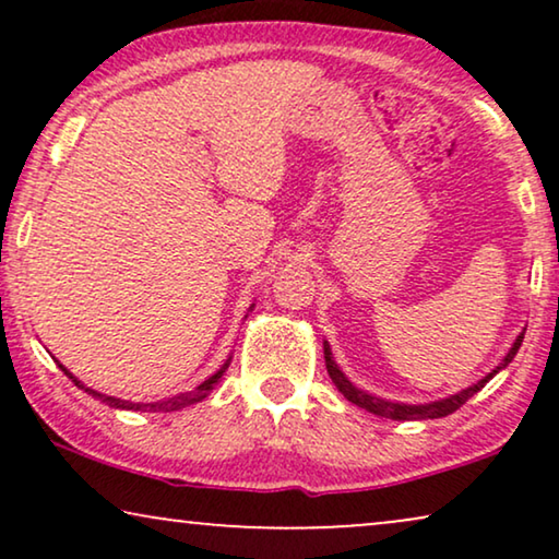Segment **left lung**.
Instances as JSON below:
<instances>
[{"instance_id": "1", "label": "left lung", "mask_w": 559, "mask_h": 559, "mask_svg": "<svg viewBox=\"0 0 559 559\" xmlns=\"http://www.w3.org/2000/svg\"><path fill=\"white\" fill-rule=\"evenodd\" d=\"M524 341V331L516 335L514 346L509 348V354L503 356V361L496 366V369L491 373H486L484 379L476 381V384L463 389V392H457L453 396H445V400H438V402H430V404H404V402H389V400H379V396H373L369 392H361V389L354 386L348 381L346 373H343L338 369V364L333 361V354H331V346H328V341L323 343V354H325V366H328V373H331L333 384L338 386V392L346 396L348 402H354L356 407H361L366 412H371V415H379V417H386V419H400V423H404V419H438V417H448L453 415L455 409H461L465 402L471 400L473 394L480 392V389L486 386L488 379H493L496 373H499L501 369H507V366L511 364V358L516 356L519 346H522Z\"/></svg>"}]
</instances>
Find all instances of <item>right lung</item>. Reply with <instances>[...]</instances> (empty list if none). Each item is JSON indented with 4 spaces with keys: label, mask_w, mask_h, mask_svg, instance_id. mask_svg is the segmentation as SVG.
Listing matches in <instances>:
<instances>
[{
    "label": "right lung",
    "mask_w": 559,
    "mask_h": 559,
    "mask_svg": "<svg viewBox=\"0 0 559 559\" xmlns=\"http://www.w3.org/2000/svg\"><path fill=\"white\" fill-rule=\"evenodd\" d=\"M251 308H254V305H251ZM228 361H231V358H228ZM228 361L221 366V369L213 373V377H209L203 381L201 386H195L193 392H182V394H178V396H170V400H159V402H127V400H117V396H106V394H98V392H94V389H88L86 384H81L79 379L73 377L71 371L66 369L63 364H58L60 369L66 371V377L68 379H73V384L79 386V389H83V392H88L91 396H96V400H102V402H106L109 404V407H114V409H134V412H178V409H182V407H188V404H195V402H201V400H205V396H209L211 392H213V386L218 384V379L224 377V371L228 369Z\"/></svg>",
    "instance_id": "obj_1"
}]
</instances>
